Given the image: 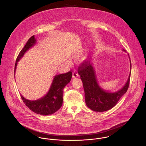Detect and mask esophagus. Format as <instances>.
I'll return each instance as SVG.
<instances>
[{"mask_svg": "<svg viewBox=\"0 0 146 146\" xmlns=\"http://www.w3.org/2000/svg\"><path fill=\"white\" fill-rule=\"evenodd\" d=\"M78 76H79L78 72L76 71H74V72H72V78H77Z\"/></svg>", "mask_w": 146, "mask_h": 146, "instance_id": "obj_1", "label": "esophagus"}]
</instances>
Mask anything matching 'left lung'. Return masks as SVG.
<instances>
[{
    "label": "left lung",
    "instance_id": "8db88e82",
    "mask_svg": "<svg viewBox=\"0 0 146 146\" xmlns=\"http://www.w3.org/2000/svg\"><path fill=\"white\" fill-rule=\"evenodd\" d=\"M123 50L125 52L124 49ZM130 66L131 72V62H130ZM78 72L83 84L85 104L94 111L104 112L113 108L127 92L129 88L130 72L125 85L119 90L111 93L103 89L99 85L94 67L89 61L85 60L78 67Z\"/></svg>",
    "mask_w": 146,
    "mask_h": 146
}]
</instances>
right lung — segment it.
Returning a JSON list of instances; mask_svg holds the SVG:
<instances>
[{"label":"right lung","instance_id":"right-lung-1","mask_svg":"<svg viewBox=\"0 0 146 146\" xmlns=\"http://www.w3.org/2000/svg\"><path fill=\"white\" fill-rule=\"evenodd\" d=\"M36 42L34 35L31 36L20 52L15 63V74L17 62L24 54ZM72 78L71 71L54 76L48 92L42 98L36 101H30L25 98L21 95V98L29 108L37 114L41 115H52L57 111L62 106L63 93L65 86L70 82Z\"/></svg>","mask_w":146,"mask_h":146}]
</instances>
